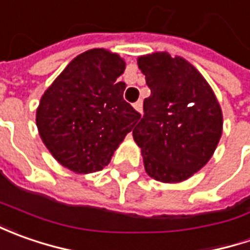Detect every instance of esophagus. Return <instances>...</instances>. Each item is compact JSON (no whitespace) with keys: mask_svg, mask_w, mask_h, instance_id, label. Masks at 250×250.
Wrapping results in <instances>:
<instances>
[{"mask_svg":"<svg viewBox=\"0 0 250 250\" xmlns=\"http://www.w3.org/2000/svg\"><path fill=\"white\" fill-rule=\"evenodd\" d=\"M142 107H143V104H142V101H136L135 104H133V108L138 111V112H142Z\"/></svg>","mask_w":250,"mask_h":250,"instance_id":"1","label":"esophagus"}]
</instances>
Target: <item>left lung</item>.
Segmentation results:
<instances>
[{"mask_svg": "<svg viewBox=\"0 0 250 250\" xmlns=\"http://www.w3.org/2000/svg\"><path fill=\"white\" fill-rule=\"evenodd\" d=\"M150 94L133 129L145 169L160 182L190 178L211 159L223 133L214 91L182 57L153 53L138 58Z\"/></svg>", "mask_w": 250, "mask_h": 250, "instance_id": "left-lung-1", "label": "left lung"}]
</instances>
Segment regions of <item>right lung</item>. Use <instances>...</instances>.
<instances>
[{"mask_svg":"<svg viewBox=\"0 0 250 250\" xmlns=\"http://www.w3.org/2000/svg\"><path fill=\"white\" fill-rule=\"evenodd\" d=\"M124 71L118 54L93 48L73 58L44 91L36 125L61 166L76 174L100 171L139 121L124 100Z\"/></svg>","mask_w":250,"mask_h":250,"instance_id":"right-lung-1","label":"right lung"}]
</instances>
